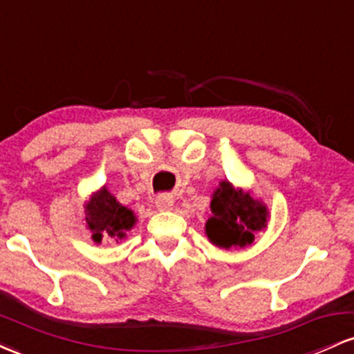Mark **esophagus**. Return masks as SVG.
Returning <instances> with one entry per match:
<instances>
[{
    "label": "esophagus",
    "mask_w": 354,
    "mask_h": 354,
    "mask_svg": "<svg viewBox=\"0 0 354 354\" xmlns=\"http://www.w3.org/2000/svg\"><path fill=\"white\" fill-rule=\"evenodd\" d=\"M174 206V200L169 194H161L156 198V208L160 211H171Z\"/></svg>",
    "instance_id": "esophagus-1"
}]
</instances>
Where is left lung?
Segmentation results:
<instances>
[{
	"mask_svg": "<svg viewBox=\"0 0 354 354\" xmlns=\"http://www.w3.org/2000/svg\"><path fill=\"white\" fill-rule=\"evenodd\" d=\"M211 216L205 225L208 241L216 248H245L268 226L270 211L250 191L234 188L228 180L219 181L209 201Z\"/></svg>",
	"mask_w": 354,
	"mask_h": 354,
	"instance_id": "left-lung-1",
	"label": "left lung"
}]
</instances>
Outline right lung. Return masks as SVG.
Wrapping results in <instances>:
<instances>
[{
	"label": "right lung",
	"mask_w": 354,
	"mask_h": 354,
	"mask_svg": "<svg viewBox=\"0 0 354 354\" xmlns=\"http://www.w3.org/2000/svg\"><path fill=\"white\" fill-rule=\"evenodd\" d=\"M84 225L91 231V239L100 245L104 238L120 243L133 230L138 218L113 196L106 185L96 189L84 203Z\"/></svg>",
	"instance_id": "obj_1"
}]
</instances>
